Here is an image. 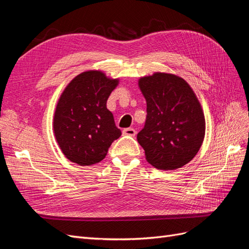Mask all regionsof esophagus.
<instances>
[{
    "label": "esophagus",
    "instance_id": "obj_1",
    "mask_svg": "<svg viewBox=\"0 0 249 249\" xmlns=\"http://www.w3.org/2000/svg\"><path fill=\"white\" fill-rule=\"evenodd\" d=\"M124 135H126V136H135L136 135V131H135L133 127H127V129H124L123 131Z\"/></svg>",
    "mask_w": 249,
    "mask_h": 249
}]
</instances>
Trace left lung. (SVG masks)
Returning a JSON list of instances; mask_svg holds the SVG:
<instances>
[{
  "mask_svg": "<svg viewBox=\"0 0 249 249\" xmlns=\"http://www.w3.org/2000/svg\"><path fill=\"white\" fill-rule=\"evenodd\" d=\"M138 86L147 115L137 140L146 161L161 170L183 167L196 156L206 134L196 94L183 78L167 72L141 77Z\"/></svg>",
  "mask_w": 249,
  "mask_h": 249,
  "instance_id": "obj_1",
  "label": "left lung"
}]
</instances>
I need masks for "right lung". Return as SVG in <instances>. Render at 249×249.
<instances>
[{
  "label": "right lung",
  "mask_w": 249,
  "mask_h": 249,
  "mask_svg": "<svg viewBox=\"0 0 249 249\" xmlns=\"http://www.w3.org/2000/svg\"><path fill=\"white\" fill-rule=\"evenodd\" d=\"M119 83L102 71H86L74 77L56 105L53 129L63 155L80 166H90L107 156L122 131L107 109V100Z\"/></svg>",
  "instance_id": "add662e5"
}]
</instances>
